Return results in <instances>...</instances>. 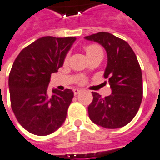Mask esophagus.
<instances>
[{"label":"esophagus","mask_w":160,"mask_h":160,"mask_svg":"<svg viewBox=\"0 0 160 160\" xmlns=\"http://www.w3.org/2000/svg\"><path fill=\"white\" fill-rule=\"evenodd\" d=\"M82 91V90H79V89H74L73 90V92H74V95L75 96H77V95H78L80 92Z\"/></svg>","instance_id":"1"}]
</instances>
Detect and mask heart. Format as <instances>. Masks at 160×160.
Here are the masks:
<instances>
[{"instance_id":"b5f03b06","label":"heart","mask_w":160,"mask_h":160,"mask_svg":"<svg viewBox=\"0 0 160 160\" xmlns=\"http://www.w3.org/2000/svg\"><path fill=\"white\" fill-rule=\"evenodd\" d=\"M85 53H86L87 57L88 58H91V57H94V56H97V55H103V51H102V48L99 47L98 45L97 44H91L88 45L85 47ZM68 60V57L65 58V62H67Z\"/></svg>"}]
</instances>
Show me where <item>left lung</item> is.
I'll return each instance as SVG.
<instances>
[{
    "mask_svg": "<svg viewBox=\"0 0 160 160\" xmlns=\"http://www.w3.org/2000/svg\"><path fill=\"white\" fill-rule=\"evenodd\" d=\"M102 45L107 53L104 78H109L112 94L102 98L91 92L89 117L103 128L116 129L130 123L136 116L143 98V82L137 57L125 41L107 32L84 37Z\"/></svg>",
    "mask_w": 160,
    "mask_h": 160,
    "instance_id": "1",
    "label": "left lung"
}]
</instances>
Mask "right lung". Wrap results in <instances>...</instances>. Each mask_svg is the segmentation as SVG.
<instances>
[{
	"instance_id": "1",
	"label": "right lung",
	"mask_w": 160,
	"mask_h": 160,
	"mask_svg": "<svg viewBox=\"0 0 160 160\" xmlns=\"http://www.w3.org/2000/svg\"><path fill=\"white\" fill-rule=\"evenodd\" d=\"M75 41L76 37H42L23 48L13 63L8 78L11 107L21 125L32 134H51L65 121L73 91L53 89L49 95L48 86Z\"/></svg>"
}]
</instances>
